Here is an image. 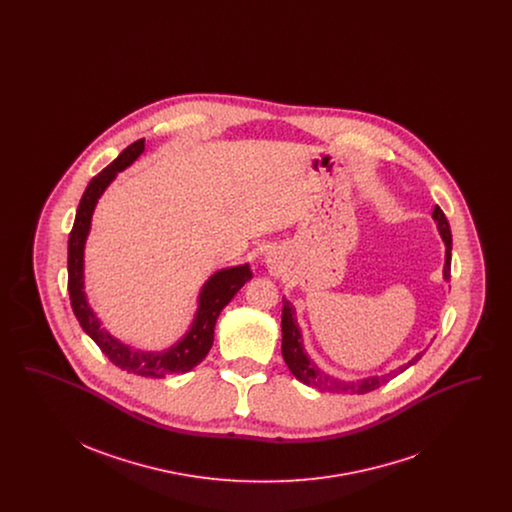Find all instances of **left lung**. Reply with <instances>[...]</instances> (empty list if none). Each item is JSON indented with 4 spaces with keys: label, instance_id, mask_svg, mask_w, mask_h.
Here are the masks:
<instances>
[{
    "label": "left lung",
    "instance_id": "8db88e82",
    "mask_svg": "<svg viewBox=\"0 0 512 512\" xmlns=\"http://www.w3.org/2000/svg\"><path fill=\"white\" fill-rule=\"evenodd\" d=\"M432 219L436 220L439 236L445 244V265H443V278L449 282L451 278V228L449 222L445 219L443 211L436 205ZM284 307H282V357L286 361L288 368L292 370L293 376L303 382L305 386L317 388L320 391H332V393H368L374 391L384 384H388L391 378H395L397 374L405 372L409 366L420 361V357L424 355V351L416 353L413 359L405 365L397 366L386 374H376V376H365L359 380H341L334 378L330 374H326L320 366L315 365L309 355L305 353L303 347V336H301V328L297 324L295 317V307L288 299H282Z\"/></svg>",
    "mask_w": 512,
    "mask_h": 512
}]
</instances>
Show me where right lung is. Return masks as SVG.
I'll return each mask as SVG.
<instances>
[{"label":"right lung","mask_w":512,"mask_h":512,"mask_svg":"<svg viewBox=\"0 0 512 512\" xmlns=\"http://www.w3.org/2000/svg\"><path fill=\"white\" fill-rule=\"evenodd\" d=\"M146 149V140H138L126 147L121 155L98 176H94L82 195L73 230L69 236V295L71 307L78 318L82 330L98 343L99 349L109 357L113 365L119 366L126 372L146 376V378H165L169 374H184L199 365L209 353L215 324L220 311L232 301V297L242 290L247 280H251V268L245 263L240 267L220 268L203 284L197 297V311L190 330L176 341L169 349L163 351H142L128 343H122L111 336L103 326L94 309L88 305L84 292V247L92 226V215L98 205V199L107 190V186L117 178L119 172L130 167Z\"/></svg>","instance_id":"right-lung-1"}]
</instances>
